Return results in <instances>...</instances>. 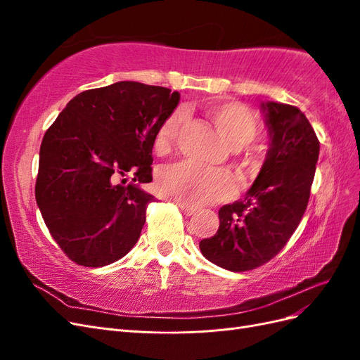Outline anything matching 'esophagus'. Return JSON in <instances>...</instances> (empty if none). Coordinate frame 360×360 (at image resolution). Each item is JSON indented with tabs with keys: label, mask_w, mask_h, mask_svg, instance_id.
<instances>
[{
	"label": "esophagus",
	"mask_w": 360,
	"mask_h": 360,
	"mask_svg": "<svg viewBox=\"0 0 360 360\" xmlns=\"http://www.w3.org/2000/svg\"><path fill=\"white\" fill-rule=\"evenodd\" d=\"M179 207H180V210L183 212V214H186V216H192L195 212H197L195 207H189V205H184V204H179Z\"/></svg>",
	"instance_id": "34e87169"
}]
</instances>
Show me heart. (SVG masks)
Here are the masks:
<instances>
[{"mask_svg":"<svg viewBox=\"0 0 360 360\" xmlns=\"http://www.w3.org/2000/svg\"><path fill=\"white\" fill-rule=\"evenodd\" d=\"M210 120L217 132L233 148L238 150L258 136L259 122L255 114L240 102H221L209 108ZM184 123L181 110L169 114L159 126L155 136V148L160 153L171 150L177 143ZM245 167L250 168L255 158H245ZM156 189L163 198L189 207H200L230 200L236 193V183L226 171L205 169L195 163H180L159 172Z\"/></svg>","mask_w":360,"mask_h":360,"instance_id":"heart-1","label":"heart"}]
</instances>
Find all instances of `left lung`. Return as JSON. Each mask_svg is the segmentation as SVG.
Listing matches in <instances>:
<instances>
[{
	"label": "left lung",
	"instance_id": "1",
	"mask_svg": "<svg viewBox=\"0 0 360 360\" xmlns=\"http://www.w3.org/2000/svg\"><path fill=\"white\" fill-rule=\"evenodd\" d=\"M270 150L243 200L219 210V230L200 242L202 255L231 271H246L275 258L307 210L320 141L297 106L263 105Z\"/></svg>",
	"mask_w": 360,
	"mask_h": 360
}]
</instances>
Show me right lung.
Wrapping results in <instances>:
<instances>
[{
    "instance_id": "add662e5",
    "label": "right lung",
    "mask_w": 360,
    "mask_h": 360,
    "mask_svg": "<svg viewBox=\"0 0 360 360\" xmlns=\"http://www.w3.org/2000/svg\"><path fill=\"white\" fill-rule=\"evenodd\" d=\"M179 99L165 86L115 82L76 94L46 130L36 201L73 263L103 267L138 242L155 201L139 184L153 180L155 136Z\"/></svg>"
}]
</instances>
